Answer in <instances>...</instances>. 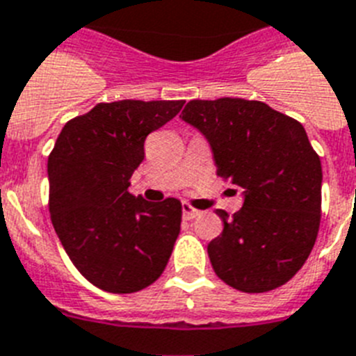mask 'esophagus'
Instances as JSON below:
<instances>
[{"label": "esophagus", "instance_id": "esophagus-1", "mask_svg": "<svg viewBox=\"0 0 356 356\" xmlns=\"http://www.w3.org/2000/svg\"><path fill=\"white\" fill-rule=\"evenodd\" d=\"M199 215H201V211L195 210V208H192V206L188 204V202H183V219L192 220V219H195V217H199Z\"/></svg>", "mask_w": 356, "mask_h": 356}]
</instances>
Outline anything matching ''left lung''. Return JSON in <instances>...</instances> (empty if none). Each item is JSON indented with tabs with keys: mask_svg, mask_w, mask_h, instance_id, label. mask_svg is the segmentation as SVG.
I'll list each match as a JSON object with an SVG mask.
<instances>
[{
	"mask_svg": "<svg viewBox=\"0 0 356 356\" xmlns=\"http://www.w3.org/2000/svg\"><path fill=\"white\" fill-rule=\"evenodd\" d=\"M183 121L208 139L217 175L244 190L243 208L208 244L220 280L244 293L286 284L304 266L321 226L322 166L304 127L262 101L193 99Z\"/></svg>",
	"mask_w": 356,
	"mask_h": 356,
	"instance_id": "8db88e82",
	"label": "left lung"
}]
</instances>
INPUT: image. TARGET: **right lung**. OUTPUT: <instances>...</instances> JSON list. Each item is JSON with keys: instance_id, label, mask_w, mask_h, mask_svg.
<instances>
[{"instance_id": "obj_1", "label": "right lung", "mask_w": 356, "mask_h": 356, "mask_svg": "<svg viewBox=\"0 0 356 356\" xmlns=\"http://www.w3.org/2000/svg\"><path fill=\"white\" fill-rule=\"evenodd\" d=\"M184 101L95 104L63 127L49 155V210L77 271L108 293H134L164 271L181 232L183 206L128 192L145 159V139Z\"/></svg>"}]
</instances>
